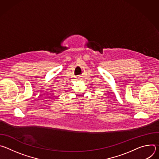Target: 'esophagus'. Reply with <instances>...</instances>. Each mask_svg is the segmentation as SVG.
I'll use <instances>...</instances> for the list:
<instances>
[{"label": "esophagus", "instance_id": "esophagus-1", "mask_svg": "<svg viewBox=\"0 0 159 159\" xmlns=\"http://www.w3.org/2000/svg\"><path fill=\"white\" fill-rule=\"evenodd\" d=\"M77 79H80V77H78Z\"/></svg>", "mask_w": 159, "mask_h": 159}]
</instances>
